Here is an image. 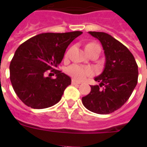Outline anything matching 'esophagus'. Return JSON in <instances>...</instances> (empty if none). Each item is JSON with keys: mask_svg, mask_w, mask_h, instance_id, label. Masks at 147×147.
<instances>
[{"mask_svg": "<svg viewBox=\"0 0 147 147\" xmlns=\"http://www.w3.org/2000/svg\"><path fill=\"white\" fill-rule=\"evenodd\" d=\"M71 84H72V85H80L81 82H80L76 81V79H72V80H71Z\"/></svg>", "mask_w": 147, "mask_h": 147, "instance_id": "1", "label": "esophagus"}]
</instances>
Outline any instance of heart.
<instances>
[{
    "mask_svg": "<svg viewBox=\"0 0 147 147\" xmlns=\"http://www.w3.org/2000/svg\"><path fill=\"white\" fill-rule=\"evenodd\" d=\"M94 49H100V48L97 43H94V42H90V43L85 46V50H86V52ZM68 55H69V52L65 54V57H67ZM67 72L74 79L78 81L84 80L86 77L92 76V74H93L92 69L89 68V67H85L76 64L70 65L67 69Z\"/></svg>",
    "mask_w": 147,
    "mask_h": 147,
    "instance_id": "heart-1",
    "label": "heart"
}]
</instances>
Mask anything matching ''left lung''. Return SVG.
<instances>
[{
	"label": "left lung",
	"instance_id": "left-lung-1",
	"mask_svg": "<svg viewBox=\"0 0 147 147\" xmlns=\"http://www.w3.org/2000/svg\"><path fill=\"white\" fill-rule=\"evenodd\" d=\"M88 33L102 45L105 65L100 76L94 78L98 85H91V92L83 97V105L90 111L107 114L121 107L129 99L138 80V66L127 47L109 34Z\"/></svg>",
	"mask_w": 147,
	"mask_h": 147
}]
</instances>
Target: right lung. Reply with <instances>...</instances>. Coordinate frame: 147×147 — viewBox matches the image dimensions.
<instances>
[{"label":"right lung","mask_w":147,"mask_h":147,"mask_svg":"<svg viewBox=\"0 0 147 147\" xmlns=\"http://www.w3.org/2000/svg\"><path fill=\"white\" fill-rule=\"evenodd\" d=\"M82 33H41L17 48L10 64V79L15 93L25 105L43 109L61 100L65 89L71 85V78L56 69L68 46ZM50 71L56 78L46 76Z\"/></svg>","instance_id":"add662e5"}]
</instances>
